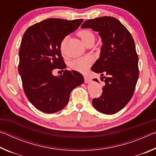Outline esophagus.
<instances>
[{
  "label": "esophagus",
  "mask_w": 156,
  "mask_h": 156,
  "mask_svg": "<svg viewBox=\"0 0 156 156\" xmlns=\"http://www.w3.org/2000/svg\"><path fill=\"white\" fill-rule=\"evenodd\" d=\"M84 83H88L91 80L90 78L87 77V76H84Z\"/></svg>",
  "instance_id": "34e87169"
}]
</instances>
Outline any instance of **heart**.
<instances>
[{
	"label": "heart",
	"mask_w": 156,
	"mask_h": 156,
	"mask_svg": "<svg viewBox=\"0 0 156 156\" xmlns=\"http://www.w3.org/2000/svg\"><path fill=\"white\" fill-rule=\"evenodd\" d=\"M78 36L80 37L83 43L85 44L88 41L91 39L94 40V35L90 30H81L78 32ZM65 40L63 41L61 43V47L64 44ZM93 63V60L89 57H83L73 60L71 64V67L72 69L77 71L79 72L84 73L89 69L91 65Z\"/></svg>",
	"instance_id": "b5f03b06"
}]
</instances>
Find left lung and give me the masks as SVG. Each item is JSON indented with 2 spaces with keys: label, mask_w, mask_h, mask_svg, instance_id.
I'll list each match as a JSON object with an SVG mask.
<instances>
[{
  "label": "left lung",
  "mask_w": 156,
  "mask_h": 156,
  "mask_svg": "<svg viewBox=\"0 0 156 156\" xmlns=\"http://www.w3.org/2000/svg\"><path fill=\"white\" fill-rule=\"evenodd\" d=\"M81 27L98 31L103 44L91 71L100 73L101 80L105 78V85L101 96L94 98L92 104L100 112L113 114L130 101L138 79V56L133 37L119 20L111 16L87 20Z\"/></svg>",
  "instance_id": "8db88e82"
}]
</instances>
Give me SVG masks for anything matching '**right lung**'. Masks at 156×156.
Masks as SVG:
<instances>
[{
  "label": "right lung",
  "instance_id": "obj_1",
  "mask_svg": "<svg viewBox=\"0 0 156 156\" xmlns=\"http://www.w3.org/2000/svg\"><path fill=\"white\" fill-rule=\"evenodd\" d=\"M83 21L49 18L30 26L23 34L18 72L27 99L41 112L53 113L62 109L71 91L84 83L83 75L76 71L65 70L59 76L52 73L55 69H65L61 43Z\"/></svg>",
  "mask_w": 156,
  "mask_h": 156
}]
</instances>
